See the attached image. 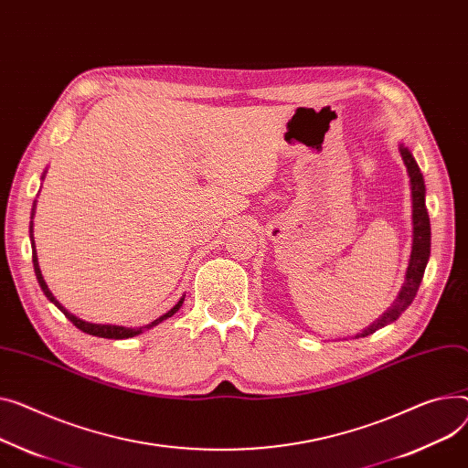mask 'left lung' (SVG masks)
<instances>
[{"instance_id":"8db88e82","label":"left lung","mask_w":468,"mask_h":468,"mask_svg":"<svg viewBox=\"0 0 468 468\" xmlns=\"http://www.w3.org/2000/svg\"><path fill=\"white\" fill-rule=\"evenodd\" d=\"M399 152L402 155V162L407 165L409 176H410V190H412V252H410V261H409V269H407V276H404V284L395 299V303L386 310L382 314V318H378L375 324L368 325L367 329H363L359 335H356V338L359 336H367L372 335L375 331L382 329L384 325L395 322L404 310H407L416 293L418 288L421 284V278L431 256V222H429V214H427V207H425V182H423V175L414 160L412 152L400 144Z\"/></svg>"}]
</instances>
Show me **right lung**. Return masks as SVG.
I'll list each match as a JSON object with an SVG mask.
<instances>
[{
    "instance_id": "obj_1",
    "label": "right lung",
    "mask_w": 468,
    "mask_h": 468,
    "mask_svg": "<svg viewBox=\"0 0 468 468\" xmlns=\"http://www.w3.org/2000/svg\"><path fill=\"white\" fill-rule=\"evenodd\" d=\"M36 207V205H34ZM31 218H34V212H31ZM29 239H31V258H34V271H36V276H37V282H39V286H41V290H43V293L47 295V299L50 301V303H54L61 313L66 314V318L75 325V327H79L80 331H84V333H88V335H93V336H101V338H130V336H135V335H141L143 331H146V329H150V327H154V325H158V324H162L164 320H167V318H171L175 313H178V308L182 306V303H184V297L169 310V313H165L164 316H160L158 320H154L152 324H148V325H144V327H137V329H132V327H122V325H101V324H90V322H84V320H80V318H77L75 314H71L68 308H64L61 306V303L52 295V292L48 290V286H47V282H45V278H43V274H41V269H39V261H37V254H36V242H34V224L29 222Z\"/></svg>"
}]
</instances>
